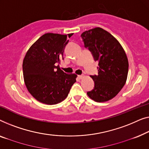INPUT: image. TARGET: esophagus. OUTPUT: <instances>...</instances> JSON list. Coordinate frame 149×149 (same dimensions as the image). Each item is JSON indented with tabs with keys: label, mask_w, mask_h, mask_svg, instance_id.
Segmentation results:
<instances>
[{
	"label": "esophagus",
	"mask_w": 149,
	"mask_h": 149,
	"mask_svg": "<svg viewBox=\"0 0 149 149\" xmlns=\"http://www.w3.org/2000/svg\"><path fill=\"white\" fill-rule=\"evenodd\" d=\"M77 77H78V78L79 79H82L83 78V77H84V75H78V76H77Z\"/></svg>",
	"instance_id": "1"
}]
</instances>
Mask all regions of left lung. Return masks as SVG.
I'll use <instances>...</instances> for the list:
<instances>
[{
    "mask_svg": "<svg viewBox=\"0 0 149 149\" xmlns=\"http://www.w3.org/2000/svg\"><path fill=\"white\" fill-rule=\"evenodd\" d=\"M84 44L98 62V75H91L95 87L87 95L96 102L114 98L125 85L128 73V61L124 50L107 31L95 28L81 34Z\"/></svg>",
    "mask_w": 149,
    "mask_h": 149,
    "instance_id": "8db88e82",
    "label": "left lung"
}]
</instances>
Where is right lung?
<instances>
[{"label":"right lung","mask_w":149,"mask_h":149,"mask_svg":"<svg viewBox=\"0 0 149 149\" xmlns=\"http://www.w3.org/2000/svg\"><path fill=\"white\" fill-rule=\"evenodd\" d=\"M47 33L40 37L27 52L23 61V74L29 93L37 100L55 104L68 96L77 75L68 74L58 65L63 59L68 37Z\"/></svg>","instance_id":"1"}]
</instances>
